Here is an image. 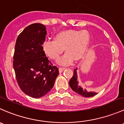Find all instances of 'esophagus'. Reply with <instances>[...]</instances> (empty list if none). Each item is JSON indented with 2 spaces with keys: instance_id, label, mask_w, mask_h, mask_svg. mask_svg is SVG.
I'll list each match as a JSON object with an SVG mask.
<instances>
[{
  "instance_id": "34e87169",
  "label": "esophagus",
  "mask_w": 124,
  "mask_h": 124,
  "mask_svg": "<svg viewBox=\"0 0 124 124\" xmlns=\"http://www.w3.org/2000/svg\"><path fill=\"white\" fill-rule=\"evenodd\" d=\"M66 69V68L65 67H59V72H60V73H62V71Z\"/></svg>"
}]
</instances>
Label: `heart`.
<instances>
[{"mask_svg":"<svg viewBox=\"0 0 124 124\" xmlns=\"http://www.w3.org/2000/svg\"><path fill=\"white\" fill-rule=\"evenodd\" d=\"M90 40L87 30L68 29L57 34L54 40H46L43 42L42 49L45 54L52 60H57L66 49V52L57 61L59 64L72 63L74 58L78 60L85 53Z\"/></svg>","mask_w":124,"mask_h":124,"instance_id":"heart-1","label":"heart"}]
</instances>
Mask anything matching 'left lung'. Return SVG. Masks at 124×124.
Segmentation results:
<instances>
[{"label": "left lung", "mask_w": 124, "mask_h": 124, "mask_svg": "<svg viewBox=\"0 0 124 124\" xmlns=\"http://www.w3.org/2000/svg\"><path fill=\"white\" fill-rule=\"evenodd\" d=\"M77 68L74 69L73 77H72L70 80L69 81V85L71 87V89L75 92L77 93H78L79 95L83 96V97L90 98L97 95V93L94 92H88L86 89H83L80 85H79V84H78L79 83H78V80H77L78 76H77Z\"/></svg>", "instance_id": "1"}]
</instances>
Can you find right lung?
Returning <instances> with one entry per match:
<instances>
[{"label": "right lung", "instance_id": "obj_1", "mask_svg": "<svg viewBox=\"0 0 124 124\" xmlns=\"http://www.w3.org/2000/svg\"><path fill=\"white\" fill-rule=\"evenodd\" d=\"M47 34L41 23L28 26L18 36L13 67L20 89L28 96L39 98L47 94L59 74L57 66L46 57L42 43Z\"/></svg>", "mask_w": 124, "mask_h": 124}]
</instances>
